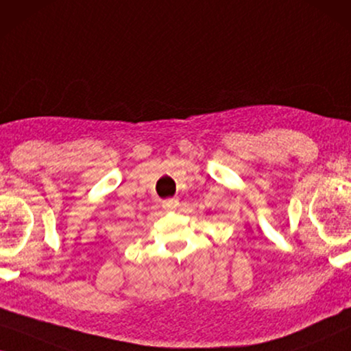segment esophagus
I'll return each mask as SVG.
<instances>
[{
  "label": "esophagus",
  "instance_id": "obj_1",
  "mask_svg": "<svg viewBox=\"0 0 351 351\" xmlns=\"http://www.w3.org/2000/svg\"><path fill=\"white\" fill-rule=\"evenodd\" d=\"M162 206H164L165 210L173 211V210L178 208V206H180V200H178V199H167V200L162 202Z\"/></svg>",
  "mask_w": 351,
  "mask_h": 351
}]
</instances>
